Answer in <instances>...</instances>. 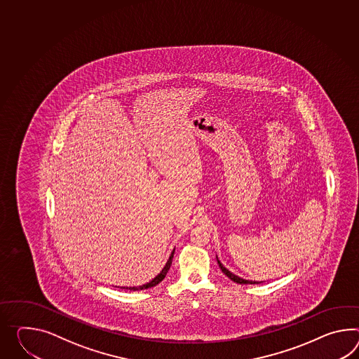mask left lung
<instances>
[{"mask_svg":"<svg viewBox=\"0 0 359 359\" xmlns=\"http://www.w3.org/2000/svg\"><path fill=\"white\" fill-rule=\"evenodd\" d=\"M217 262H218L219 267H220V270L222 272L229 278V279L232 280V281H235L237 284H261L263 281H255V280H246L243 279V278H240V276H237L235 273H232V272L229 271L228 269H226L224 266H223V263L219 261L218 255H217Z\"/></svg>","mask_w":359,"mask_h":359,"instance_id":"left-lung-1","label":"left lung"}]
</instances>
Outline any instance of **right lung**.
<instances>
[{
	"instance_id": "add662e5",
	"label": "right lung",
	"mask_w": 359,
	"mask_h": 359,
	"mask_svg": "<svg viewBox=\"0 0 359 359\" xmlns=\"http://www.w3.org/2000/svg\"><path fill=\"white\" fill-rule=\"evenodd\" d=\"M174 253H175V249H174V250L171 252V254H170V257H168V259H167L165 267L162 269V271L159 272L156 278H153V279L150 280V281H148V283H145V284H142V285H137V287H118V288L130 289V290H144V289L156 287V285H158V284H159L162 280L165 279V276H166L167 272H168V270H170V266H171V263H172Z\"/></svg>"
}]
</instances>
